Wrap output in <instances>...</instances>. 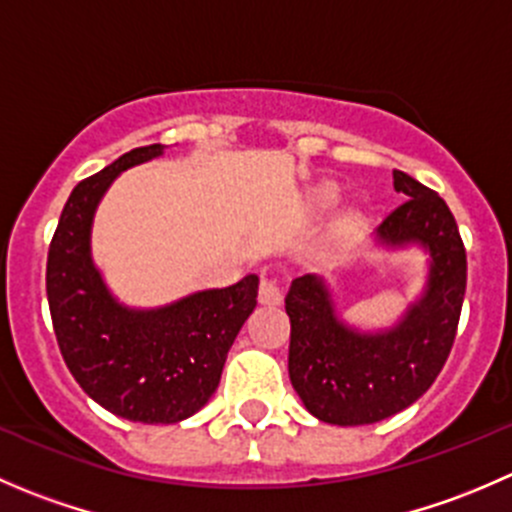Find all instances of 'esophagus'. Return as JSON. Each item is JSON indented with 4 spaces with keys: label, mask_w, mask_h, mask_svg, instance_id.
Here are the masks:
<instances>
[{
    "label": "esophagus",
    "mask_w": 512,
    "mask_h": 512,
    "mask_svg": "<svg viewBox=\"0 0 512 512\" xmlns=\"http://www.w3.org/2000/svg\"><path fill=\"white\" fill-rule=\"evenodd\" d=\"M260 302L262 304H280L282 302V287H280V280H277V277L262 275Z\"/></svg>",
    "instance_id": "esophagus-1"
}]
</instances>
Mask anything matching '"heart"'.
Returning a JSON list of instances; mask_svg holds the SVG:
<instances>
[{
	"instance_id": "1",
	"label": "heart",
	"mask_w": 512,
	"mask_h": 512,
	"mask_svg": "<svg viewBox=\"0 0 512 512\" xmlns=\"http://www.w3.org/2000/svg\"><path fill=\"white\" fill-rule=\"evenodd\" d=\"M334 195H337V193H334V188H327V190H324V198H327V200H332Z\"/></svg>"
}]
</instances>
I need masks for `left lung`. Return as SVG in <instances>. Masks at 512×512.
<instances>
[{"instance_id":"obj_1","label":"left lung","mask_w":512,"mask_h":512,"mask_svg":"<svg viewBox=\"0 0 512 512\" xmlns=\"http://www.w3.org/2000/svg\"><path fill=\"white\" fill-rule=\"evenodd\" d=\"M394 213L379 227L386 245L421 242L431 252L423 299L404 322L384 334H356L337 322L327 287L314 275L292 280L289 381L319 421L364 426L409 409L441 374L461 319L466 294V247L446 200L411 175L394 170Z\"/></svg>"}]
</instances>
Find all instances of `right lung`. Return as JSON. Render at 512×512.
<instances>
[{
	"label": "right lung",
	"instance_id": "add662e5",
	"mask_svg": "<svg viewBox=\"0 0 512 512\" xmlns=\"http://www.w3.org/2000/svg\"><path fill=\"white\" fill-rule=\"evenodd\" d=\"M163 146L123 153L71 190L46 257V297L66 366L111 414L178 423L208 404L237 332L257 304V275L190 294L156 312L113 302L89 255L94 210L121 170L160 156Z\"/></svg>",
	"mask_w": 512,
	"mask_h": 512
}]
</instances>
